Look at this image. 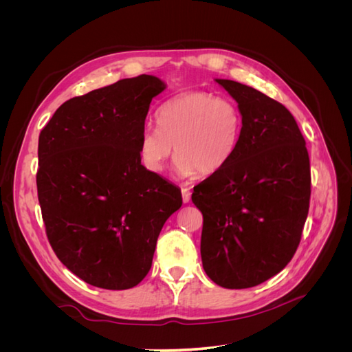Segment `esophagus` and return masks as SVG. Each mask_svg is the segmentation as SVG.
Masks as SVG:
<instances>
[{"label":"esophagus","mask_w":352,"mask_h":352,"mask_svg":"<svg viewBox=\"0 0 352 352\" xmlns=\"http://www.w3.org/2000/svg\"><path fill=\"white\" fill-rule=\"evenodd\" d=\"M182 199L185 204L190 201V190L188 188H182Z\"/></svg>","instance_id":"obj_1"}]
</instances>
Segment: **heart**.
Returning <instances> with one entry per match:
<instances>
[{
	"instance_id": "obj_1",
	"label": "heart",
	"mask_w": 352,
	"mask_h": 352,
	"mask_svg": "<svg viewBox=\"0 0 352 352\" xmlns=\"http://www.w3.org/2000/svg\"><path fill=\"white\" fill-rule=\"evenodd\" d=\"M157 126L146 124L138 140L141 164L151 173L163 172L175 151L179 176H210L219 172L236 150L242 129L238 105L202 91L179 94L157 113Z\"/></svg>"
}]
</instances>
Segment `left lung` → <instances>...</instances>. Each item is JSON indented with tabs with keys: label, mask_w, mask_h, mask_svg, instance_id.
<instances>
[{
	"label": "left lung",
	"mask_w": 352,
	"mask_h": 352,
	"mask_svg": "<svg viewBox=\"0 0 352 352\" xmlns=\"http://www.w3.org/2000/svg\"><path fill=\"white\" fill-rule=\"evenodd\" d=\"M238 102L236 150L194 188L202 212L201 258L208 278L245 289L286 267L300 245L311 195L305 140L285 105L229 79H216Z\"/></svg>",
	"instance_id": "obj_1"
}]
</instances>
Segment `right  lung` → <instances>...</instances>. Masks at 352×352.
Instances as JSON below:
<instances>
[{"label":"right lung","instance_id":"1","mask_svg":"<svg viewBox=\"0 0 352 352\" xmlns=\"http://www.w3.org/2000/svg\"><path fill=\"white\" fill-rule=\"evenodd\" d=\"M166 83L122 79L61 104L39 135L38 199L58 260L87 283L122 291L150 272L180 189L141 164L138 140Z\"/></svg>","mask_w":352,"mask_h":352}]
</instances>
